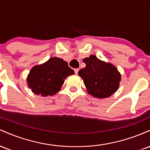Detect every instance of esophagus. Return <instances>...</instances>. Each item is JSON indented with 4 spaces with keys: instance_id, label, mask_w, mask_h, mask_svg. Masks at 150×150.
<instances>
[{
    "instance_id": "34e87169",
    "label": "esophagus",
    "mask_w": 150,
    "mask_h": 150,
    "mask_svg": "<svg viewBox=\"0 0 150 150\" xmlns=\"http://www.w3.org/2000/svg\"><path fill=\"white\" fill-rule=\"evenodd\" d=\"M78 71H79V68H77V69H75V73L76 75H77V73H78Z\"/></svg>"
}]
</instances>
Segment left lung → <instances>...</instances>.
<instances>
[{
    "instance_id": "left-lung-1",
    "label": "left lung",
    "mask_w": 150,
    "mask_h": 150,
    "mask_svg": "<svg viewBox=\"0 0 150 150\" xmlns=\"http://www.w3.org/2000/svg\"><path fill=\"white\" fill-rule=\"evenodd\" d=\"M86 67L78 72L87 92L92 97L104 99L111 97L119 88L121 75L111 63L101 61L94 55L83 59Z\"/></svg>"
}]
</instances>
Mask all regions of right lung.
<instances>
[{"label":"right lung","mask_w":150,"mask_h":150,"mask_svg":"<svg viewBox=\"0 0 150 150\" xmlns=\"http://www.w3.org/2000/svg\"><path fill=\"white\" fill-rule=\"evenodd\" d=\"M74 74L66 61L52 57L42 64L34 65L27 75V83L35 94L48 97L59 92L65 79Z\"/></svg>","instance_id":"1"}]
</instances>
